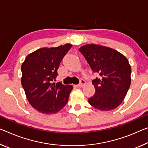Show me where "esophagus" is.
I'll use <instances>...</instances> for the list:
<instances>
[{
  "label": "esophagus",
  "instance_id": "1",
  "mask_svg": "<svg viewBox=\"0 0 148 148\" xmlns=\"http://www.w3.org/2000/svg\"><path fill=\"white\" fill-rule=\"evenodd\" d=\"M85 84H86V81L84 80V79H81L80 82H79V84L77 85V86L79 87V88H80V87H83L85 86Z\"/></svg>",
  "mask_w": 148,
  "mask_h": 148
}]
</instances>
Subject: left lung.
<instances>
[{"instance_id": "left-lung-1", "label": "left lung", "mask_w": 148, "mask_h": 148, "mask_svg": "<svg viewBox=\"0 0 148 148\" xmlns=\"http://www.w3.org/2000/svg\"><path fill=\"white\" fill-rule=\"evenodd\" d=\"M79 52L99 77L92 80L95 95L89 98L91 106L100 111H111L125 99L131 83V67L123 54L99 45L88 44Z\"/></svg>"}]
</instances>
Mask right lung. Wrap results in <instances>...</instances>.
I'll return each mask as SVG.
<instances>
[{"mask_svg": "<svg viewBox=\"0 0 148 148\" xmlns=\"http://www.w3.org/2000/svg\"><path fill=\"white\" fill-rule=\"evenodd\" d=\"M72 47L41 48L28 55L22 63L21 82L30 105L43 114H54L67 103L73 86L55 80L60 63Z\"/></svg>", "mask_w": 148, "mask_h": 148, "instance_id": "right-lung-1", "label": "right lung"}]
</instances>
